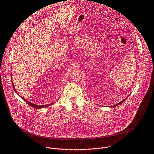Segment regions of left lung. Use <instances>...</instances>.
Returning <instances> with one entry per match:
<instances>
[{
	"label": "left lung",
	"mask_w": 154,
	"mask_h": 154,
	"mask_svg": "<svg viewBox=\"0 0 154 154\" xmlns=\"http://www.w3.org/2000/svg\"><path fill=\"white\" fill-rule=\"evenodd\" d=\"M129 95H128V96H129ZM125 100H126V99H124V100H122V101H121V102H120V103H118V104H116V105H114V106H111V107H116V106H118V105H119V104H122V103H123V102H124V101H125Z\"/></svg>",
	"instance_id": "8db88e82"
}]
</instances>
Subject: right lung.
<instances>
[{
    "label": "right lung",
    "mask_w": 154,
    "mask_h": 154,
    "mask_svg": "<svg viewBox=\"0 0 154 154\" xmlns=\"http://www.w3.org/2000/svg\"><path fill=\"white\" fill-rule=\"evenodd\" d=\"M12 86H13V88H14V91L16 92V93H17V91H16V90H15V88H14V83L12 82ZM22 98V97H21ZM22 99H23V100L26 103H27L29 106H30L31 107H33V108H35V109H41V108H44V107H48V106H51V104H53V103H51V104H47V105H43V106H38V105H35V104H32V103H30V102H28L27 100H26L24 98H22Z\"/></svg>",
    "instance_id": "right-lung-1"
}]
</instances>
